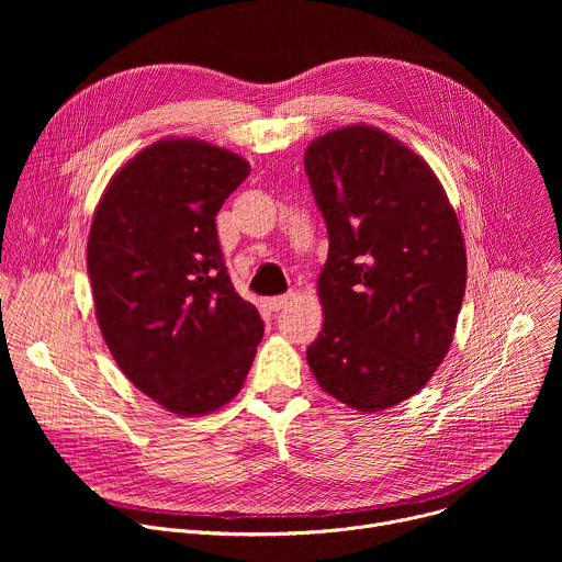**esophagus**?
<instances>
[{"mask_svg":"<svg viewBox=\"0 0 562 562\" xmlns=\"http://www.w3.org/2000/svg\"><path fill=\"white\" fill-rule=\"evenodd\" d=\"M295 297H293V293H286V295H278V297H267L265 300V306L269 308V311H282V308H286L291 302H293Z\"/></svg>","mask_w":562,"mask_h":562,"instance_id":"34e87169","label":"esophagus"}]
</instances>
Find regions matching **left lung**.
Returning <instances> with one entry per match:
<instances>
[{
	"label": "left lung",
	"mask_w": 562,
	"mask_h": 562,
	"mask_svg": "<svg viewBox=\"0 0 562 562\" xmlns=\"http://www.w3.org/2000/svg\"><path fill=\"white\" fill-rule=\"evenodd\" d=\"M304 171L329 231L317 278L325 323L308 367L342 405L391 409L429 382L453 342L467 286L458 215L425 159L378 126L315 137Z\"/></svg>",
	"instance_id": "1"
}]
</instances>
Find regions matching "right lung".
<instances>
[{"label":"right lung","mask_w":562,"mask_h":562,"mask_svg":"<svg viewBox=\"0 0 562 562\" xmlns=\"http://www.w3.org/2000/svg\"><path fill=\"white\" fill-rule=\"evenodd\" d=\"M251 167L195 137L142 148L95 209L87 267L95 315L122 373L178 416L237 395L265 325L231 284L215 215Z\"/></svg>","instance_id":"obj_1"}]
</instances>
